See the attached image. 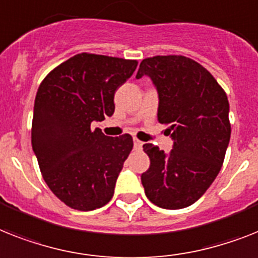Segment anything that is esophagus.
I'll use <instances>...</instances> for the list:
<instances>
[{
	"instance_id": "obj_1",
	"label": "esophagus",
	"mask_w": 258,
	"mask_h": 258,
	"mask_svg": "<svg viewBox=\"0 0 258 258\" xmlns=\"http://www.w3.org/2000/svg\"><path fill=\"white\" fill-rule=\"evenodd\" d=\"M133 146H134V150H142V146H144V142H141L140 140H134L133 141Z\"/></svg>"
}]
</instances>
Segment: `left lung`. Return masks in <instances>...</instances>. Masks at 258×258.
Listing matches in <instances>:
<instances>
[{"label":"left lung","mask_w":258,"mask_h":258,"mask_svg":"<svg viewBox=\"0 0 258 258\" xmlns=\"http://www.w3.org/2000/svg\"><path fill=\"white\" fill-rule=\"evenodd\" d=\"M149 76L158 92V121L170 124V153L145 144L150 167L145 194L166 210L194 204L218 176L231 138L227 95L210 72L182 55L144 59L136 78Z\"/></svg>","instance_id":"obj_1"}]
</instances>
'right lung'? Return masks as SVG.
I'll return each instance as SVG.
<instances>
[{
    "label": "right lung",
    "instance_id": "add662e5",
    "mask_svg": "<svg viewBox=\"0 0 258 258\" xmlns=\"http://www.w3.org/2000/svg\"><path fill=\"white\" fill-rule=\"evenodd\" d=\"M136 67L137 60L83 52L40 83L31 145L44 182L68 207L92 211L113 197L133 138L108 137L91 124L113 114L114 93Z\"/></svg>",
    "mask_w": 258,
    "mask_h": 258
}]
</instances>
